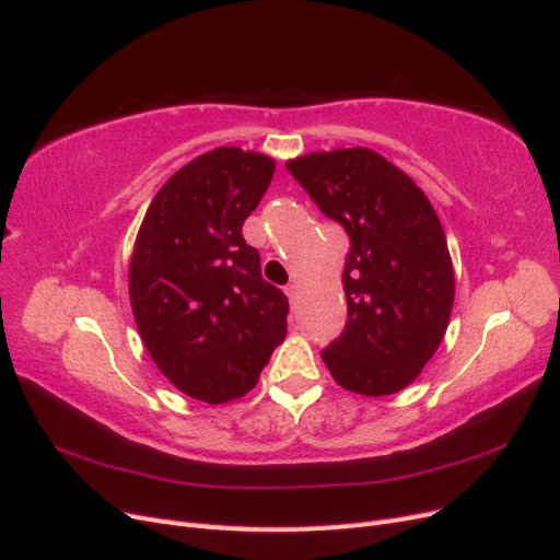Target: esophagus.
I'll list each match as a JSON object with an SVG mask.
<instances>
[{
  "mask_svg": "<svg viewBox=\"0 0 560 560\" xmlns=\"http://www.w3.org/2000/svg\"><path fill=\"white\" fill-rule=\"evenodd\" d=\"M283 291H285L288 300H291V304L295 306V295H298V288H295V283H288V285L283 288Z\"/></svg>",
  "mask_w": 560,
  "mask_h": 560,
  "instance_id": "esophagus-1",
  "label": "esophagus"
}]
</instances>
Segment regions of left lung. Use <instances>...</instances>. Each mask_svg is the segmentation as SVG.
<instances>
[{
  "mask_svg": "<svg viewBox=\"0 0 560 560\" xmlns=\"http://www.w3.org/2000/svg\"><path fill=\"white\" fill-rule=\"evenodd\" d=\"M316 207L347 230V326L320 351L335 382L382 395L409 386L435 355L454 306V265L425 192L370 149L285 162Z\"/></svg>",
  "mask_w": 560,
  "mask_h": 560,
  "instance_id": "8db88e82",
  "label": "left lung"
}]
</instances>
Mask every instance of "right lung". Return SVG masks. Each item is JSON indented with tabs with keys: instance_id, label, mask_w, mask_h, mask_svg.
Instances as JSON below:
<instances>
[{
	"instance_id": "right-lung-1",
	"label": "right lung",
	"mask_w": 560,
	"mask_h": 560,
	"mask_svg": "<svg viewBox=\"0 0 560 560\" xmlns=\"http://www.w3.org/2000/svg\"><path fill=\"white\" fill-rule=\"evenodd\" d=\"M272 176V158L213 149L170 176L141 221L132 314L158 370L195 400L242 398L285 337L288 298L242 234Z\"/></svg>"
}]
</instances>
